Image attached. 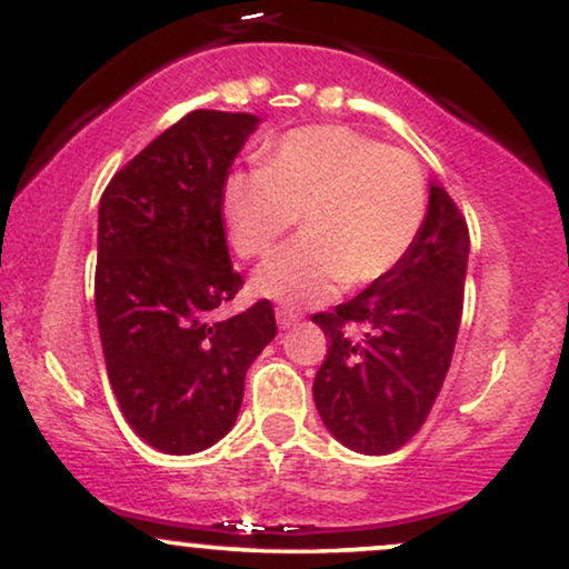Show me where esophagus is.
I'll return each instance as SVG.
<instances>
[{
  "instance_id": "34e87169",
  "label": "esophagus",
  "mask_w": 569,
  "mask_h": 569,
  "mask_svg": "<svg viewBox=\"0 0 569 569\" xmlns=\"http://www.w3.org/2000/svg\"><path fill=\"white\" fill-rule=\"evenodd\" d=\"M276 318H278V326L283 328H291V326H297V320H299V312H293V310H289V307H278V312H276Z\"/></svg>"
}]
</instances>
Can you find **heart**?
<instances>
[{
    "label": "heart",
    "mask_w": 569,
    "mask_h": 569,
    "mask_svg": "<svg viewBox=\"0 0 569 569\" xmlns=\"http://www.w3.org/2000/svg\"><path fill=\"white\" fill-rule=\"evenodd\" d=\"M222 217L241 259L264 257L299 217L305 232L259 267L254 289L323 305L341 283H376L408 257L427 219V180L406 150L350 127H305L272 142L264 167L224 180Z\"/></svg>",
    "instance_id": "heart-1"
}]
</instances>
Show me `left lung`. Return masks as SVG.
I'll use <instances>...</instances> for the list:
<instances>
[{"mask_svg":"<svg viewBox=\"0 0 569 569\" xmlns=\"http://www.w3.org/2000/svg\"><path fill=\"white\" fill-rule=\"evenodd\" d=\"M467 259V219L432 182L408 257L350 302L312 315L328 339L315 408L341 445L387 456L423 427L456 350Z\"/></svg>","mask_w":569,"mask_h":569,"instance_id":"left-lung-1","label":"left lung"}]
</instances>
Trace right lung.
Here are the masks:
<instances>
[{
  "label": "right lung",
  "instance_id": "add662e5",
  "mask_svg": "<svg viewBox=\"0 0 569 569\" xmlns=\"http://www.w3.org/2000/svg\"><path fill=\"white\" fill-rule=\"evenodd\" d=\"M259 124L190 111L113 174L100 198L94 310L106 371L137 437L188 456L230 432L243 379L276 339L259 299L217 320L243 286L222 222V184Z\"/></svg>",
  "mask_w": 569,
  "mask_h": 569
}]
</instances>
